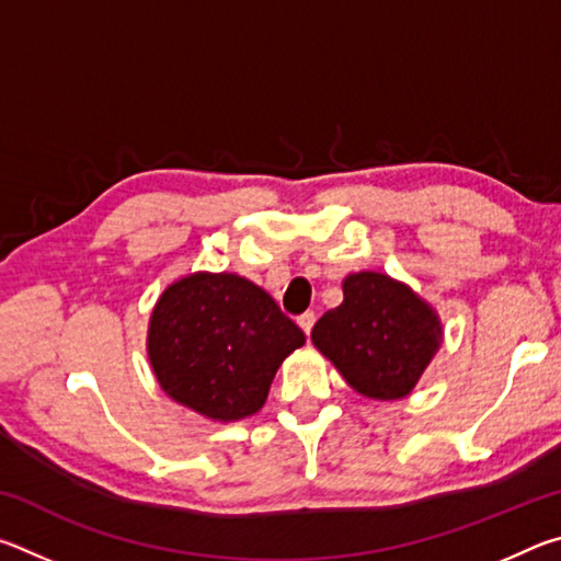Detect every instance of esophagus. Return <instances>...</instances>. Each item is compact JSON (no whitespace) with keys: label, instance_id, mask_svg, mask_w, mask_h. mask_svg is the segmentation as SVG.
Wrapping results in <instances>:
<instances>
[{"label":"esophagus","instance_id":"esophagus-1","mask_svg":"<svg viewBox=\"0 0 561 561\" xmlns=\"http://www.w3.org/2000/svg\"><path fill=\"white\" fill-rule=\"evenodd\" d=\"M314 321H317V317L314 314H311V311H304V314L297 319V324L301 327V331H304V334H311V327H314Z\"/></svg>","mask_w":561,"mask_h":561}]
</instances>
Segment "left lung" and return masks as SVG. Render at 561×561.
Here are the masks:
<instances>
[{
    "instance_id": "obj_1",
    "label": "left lung",
    "mask_w": 561,
    "mask_h": 561,
    "mask_svg": "<svg viewBox=\"0 0 561 561\" xmlns=\"http://www.w3.org/2000/svg\"><path fill=\"white\" fill-rule=\"evenodd\" d=\"M443 327L411 287L381 272L344 279V301L311 329V341L366 398L408 396L440 348Z\"/></svg>"
}]
</instances>
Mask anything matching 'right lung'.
Here are the masks:
<instances>
[{
    "label": "right lung",
    "mask_w": 561,
    "mask_h": 561,
    "mask_svg": "<svg viewBox=\"0 0 561 561\" xmlns=\"http://www.w3.org/2000/svg\"><path fill=\"white\" fill-rule=\"evenodd\" d=\"M304 341V331L257 284L197 272L160 294L148 358L173 401L227 423L260 411L282 360Z\"/></svg>",
    "instance_id": "1"
}]
</instances>
